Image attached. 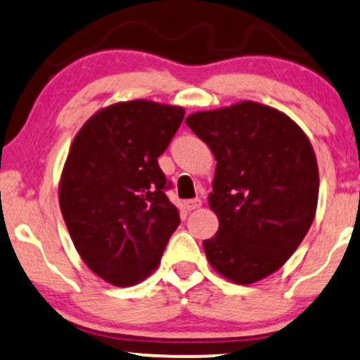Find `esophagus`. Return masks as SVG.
<instances>
[{"label": "esophagus", "instance_id": "obj_1", "mask_svg": "<svg viewBox=\"0 0 360 360\" xmlns=\"http://www.w3.org/2000/svg\"><path fill=\"white\" fill-rule=\"evenodd\" d=\"M200 207H201V200H198V198H195V200H186V201H184V208H186L188 212L196 210V208H200Z\"/></svg>", "mask_w": 360, "mask_h": 360}]
</instances>
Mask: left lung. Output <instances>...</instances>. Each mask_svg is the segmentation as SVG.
<instances>
[{
    "instance_id": "obj_1",
    "label": "left lung",
    "mask_w": 360,
    "mask_h": 360,
    "mask_svg": "<svg viewBox=\"0 0 360 360\" xmlns=\"http://www.w3.org/2000/svg\"><path fill=\"white\" fill-rule=\"evenodd\" d=\"M186 124L217 160L210 210L219 231L208 263L240 285L285 264L316 215L319 172L306 133L282 110L252 101L200 110Z\"/></svg>"
}]
</instances>
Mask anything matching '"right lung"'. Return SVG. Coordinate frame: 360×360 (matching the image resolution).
<instances>
[{"instance_id":"1","label":"right lung","mask_w":360,"mask_h":360,"mask_svg":"<svg viewBox=\"0 0 360 360\" xmlns=\"http://www.w3.org/2000/svg\"><path fill=\"white\" fill-rule=\"evenodd\" d=\"M183 117L179 105L116 102L89 117L71 143L59 208L80 258L112 285L147 278L181 222L157 159Z\"/></svg>"}]
</instances>
